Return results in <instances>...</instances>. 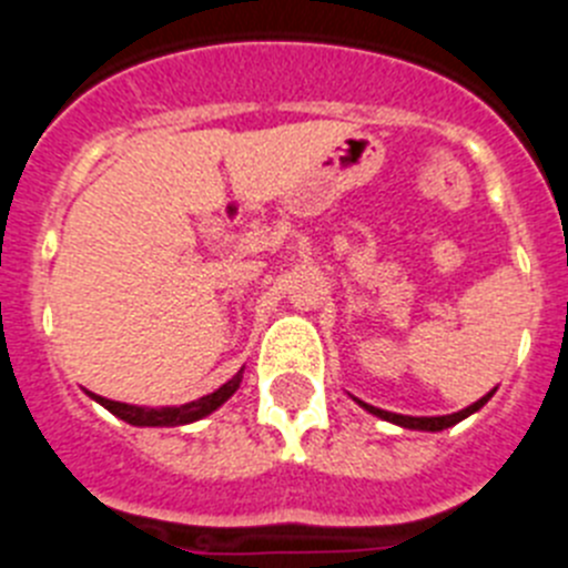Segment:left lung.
<instances>
[{"mask_svg":"<svg viewBox=\"0 0 568 568\" xmlns=\"http://www.w3.org/2000/svg\"><path fill=\"white\" fill-rule=\"evenodd\" d=\"M495 395V389H491L489 395H484L480 400H475L471 406H466V409H460V413H453V415H438V418H413V415H395V413H386V409H378V406H369V404H361L364 409H369L373 415H378V418L384 420H393V424L398 426H406V429H426V433H440V429H446V426H455L458 420L469 418L471 413H478L480 406L486 404V400Z\"/></svg>","mask_w":568,"mask_h":568,"instance_id":"left-lung-1","label":"left lung"}]
</instances>
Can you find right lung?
I'll list each match as a JSON object with an SVG mask.
<instances>
[{"mask_svg":"<svg viewBox=\"0 0 568 568\" xmlns=\"http://www.w3.org/2000/svg\"><path fill=\"white\" fill-rule=\"evenodd\" d=\"M241 375H244V369H239V373H235L227 384L219 386L215 393L204 395V398L193 400V404L164 406V409H144V406L119 404V400H108V398H102V395H93V393L90 395H93V398H97L104 409H110L115 418L128 420V424H133V426H182V424H193V420L204 418V415H210L213 409H219V406H222L224 400L235 393V389H239Z\"/></svg>","mask_w":568,"mask_h":568,"instance_id":"add662e5","label":"right lung"}]
</instances>
